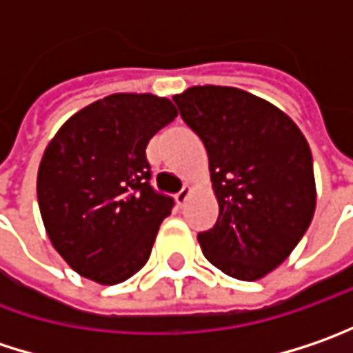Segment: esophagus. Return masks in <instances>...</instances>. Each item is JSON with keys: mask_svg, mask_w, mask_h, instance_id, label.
Returning a JSON list of instances; mask_svg holds the SVG:
<instances>
[{"mask_svg": "<svg viewBox=\"0 0 353 353\" xmlns=\"http://www.w3.org/2000/svg\"><path fill=\"white\" fill-rule=\"evenodd\" d=\"M190 194H192V188H190V185H183V188H181V192H177V194H176V203H177V205H183V203L188 201Z\"/></svg>", "mask_w": 353, "mask_h": 353, "instance_id": "obj_1", "label": "esophagus"}]
</instances>
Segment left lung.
I'll return each mask as SVG.
<instances>
[{
  "label": "left lung",
  "mask_w": 353,
  "mask_h": 353,
  "mask_svg": "<svg viewBox=\"0 0 353 353\" xmlns=\"http://www.w3.org/2000/svg\"><path fill=\"white\" fill-rule=\"evenodd\" d=\"M174 101L208 150L219 203L216 225L197 234L201 252L236 280H259L294 252L314 218L310 145L281 110L238 88L196 85Z\"/></svg>",
  "instance_id": "left-lung-1"
}]
</instances>
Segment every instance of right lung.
<instances>
[{
    "mask_svg": "<svg viewBox=\"0 0 353 353\" xmlns=\"http://www.w3.org/2000/svg\"><path fill=\"white\" fill-rule=\"evenodd\" d=\"M152 94H114L72 115L46 148L37 201L57 254L79 276L115 285L150 259L174 199L150 183V139L176 119Z\"/></svg>",
    "mask_w": 353,
    "mask_h": 353,
    "instance_id": "obj_1",
    "label": "right lung"
}]
</instances>
